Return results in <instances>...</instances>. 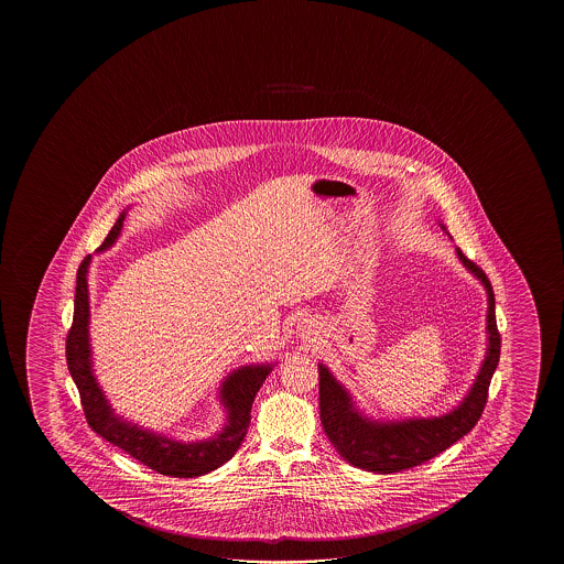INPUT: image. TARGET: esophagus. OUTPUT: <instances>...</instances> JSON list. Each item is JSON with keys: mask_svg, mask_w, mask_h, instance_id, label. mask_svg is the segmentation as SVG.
<instances>
[{"mask_svg": "<svg viewBox=\"0 0 564 564\" xmlns=\"http://www.w3.org/2000/svg\"><path fill=\"white\" fill-rule=\"evenodd\" d=\"M306 326H303V330H305Z\"/></svg>", "mask_w": 564, "mask_h": 564, "instance_id": "esophagus-1", "label": "esophagus"}]
</instances>
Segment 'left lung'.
I'll return each instance as SVG.
<instances>
[{
	"label": "left lung",
	"instance_id": "obj_1",
	"mask_svg": "<svg viewBox=\"0 0 564 564\" xmlns=\"http://www.w3.org/2000/svg\"><path fill=\"white\" fill-rule=\"evenodd\" d=\"M441 228L446 230L443 224ZM456 256L460 259L462 265L486 289L488 348L471 388L453 411L438 416H413L401 421L371 419L356 406L350 391L334 378L333 371L318 364V399L324 433L341 458L350 462L356 468L376 474L409 470L453 446L464 434L470 433L474 425L480 421L481 411L488 401L489 381L498 368L501 348L496 324V299L486 273L466 258L460 248H456Z\"/></svg>",
	"mask_w": 564,
	"mask_h": 564
}]
</instances>
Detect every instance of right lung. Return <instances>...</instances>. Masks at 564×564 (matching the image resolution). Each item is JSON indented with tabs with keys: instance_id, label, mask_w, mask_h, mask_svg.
<instances>
[{
	"instance_id": "1",
	"label": "right lung",
	"mask_w": 564,
	"mask_h": 564,
	"mask_svg": "<svg viewBox=\"0 0 564 564\" xmlns=\"http://www.w3.org/2000/svg\"><path fill=\"white\" fill-rule=\"evenodd\" d=\"M128 210L111 226L108 238L98 251L108 250L120 238ZM93 256L84 258L76 271L75 318L66 336V364L75 379L83 401L84 415L94 433L104 436L108 443L130 454L151 470L173 478H196L220 468L230 460L243 443L251 421V405L259 388L268 378L275 364H250L228 373L220 386V403L226 411V423L213 438L183 443L165 434L126 421L111 409L93 370L90 348V301H88V268Z\"/></svg>"
}]
</instances>
